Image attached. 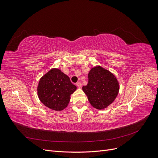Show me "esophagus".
Returning a JSON list of instances; mask_svg holds the SVG:
<instances>
[{"mask_svg":"<svg viewBox=\"0 0 158 158\" xmlns=\"http://www.w3.org/2000/svg\"><path fill=\"white\" fill-rule=\"evenodd\" d=\"M76 85H77V86H78L79 88H82V84H81V82H80L76 83Z\"/></svg>","mask_w":158,"mask_h":158,"instance_id":"esophagus-1","label":"esophagus"}]
</instances>
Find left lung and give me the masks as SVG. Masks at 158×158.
Segmentation results:
<instances>
[{
    "label": "left lung",
    "instance_id": "1",
    "mask_svg": "<svg viewBox=\"0 0 158 158\" xmlns=\"http://www.w3.org/2000/svg\"><path fill=\"white\" fill-rule=\"evenodd\" d=\"M82 89L92 106L102 110L116 99L119 92V83L112 73L98 65L89 70L88 83L84 85Z\"/></svg>",
    "mask_w": 158,
    "mask_h": 158
}]
</instances>
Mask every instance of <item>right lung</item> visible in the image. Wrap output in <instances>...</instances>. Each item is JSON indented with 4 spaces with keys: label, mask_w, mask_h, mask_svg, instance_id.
I'll return each mask as SVG.
<instances>
[{
    "label": "right lung",
    "mask_w": 158,
    "mask_h": 158,
    "mask_svg": "<svg viewBox=\"0 0 158 158\" xmlns=\"http://www.w3.org/2000/svg\"><path fill=\"white\" fill-rule=\"evenodd\" d=\"M76 88L67 75L60 69L53 68L40 78L37 91L38 98L44 106L60 111L68 106L70 95Z\"/></svg>",
    "instance_id": "obj_1"
}]
</instances>
